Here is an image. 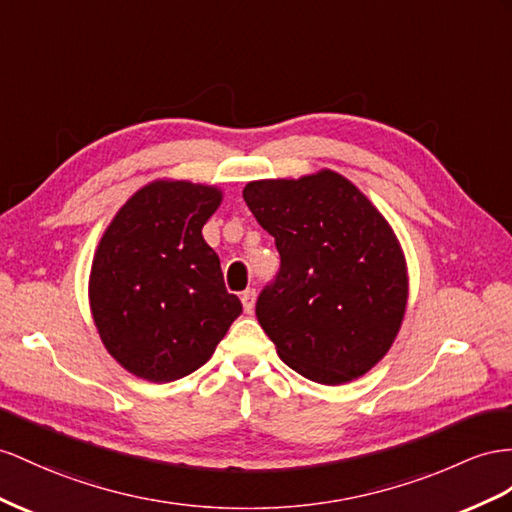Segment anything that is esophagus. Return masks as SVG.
Masks as SVG:
<instances>
[{
	"mask_svg": "<svg viewBox=\"0 0 512 512\" xmlns=\"http://www.w3.org/2000/svg\"><path fill=\"white\" fill-rule=\"evenodd\" d=\"M255 298H257V294H255V290H251V287H248V290L242 292L240 300H242V307H244L246 313H253V309H255Z\"/></svg>",
	"mask_w": 512,
	"mask_h": 512,
	"instance_id": "esophagus-1",
	"label": "esophagus"
}]
</instances>
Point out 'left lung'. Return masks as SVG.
Wrapping results in <instances>:
<instances>
[{
    "instance_id": "left-lung-1",
    "label": "left lung",
    "mask_w": 512,
    "mask_h": 512,
    "mask_svg": "<svg viewBox=\"0 0 512 512\" xmlns=\"http://www.w3.org/2000/svg\"><path fill=\"white\" fill-rule=\"evenodd\" d=\"M244 201L277 244V281L257 320L279 357L320 385L370 372L396 339L409 274L385 216L335 170L246 183Z\"/></svg>"
}]
</instances>
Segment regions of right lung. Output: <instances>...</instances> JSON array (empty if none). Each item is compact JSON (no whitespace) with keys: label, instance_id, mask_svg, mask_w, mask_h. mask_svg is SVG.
<instances>
[{"label":"right lung","instance_id":"obj_1","mask_svg":"<svg viewBox=\"0 0 512 512\" xmlns=\"http://www.w3.org/2000/svg\"><path fill=\"white\" fill-rule=\"evenodd\" d=\"M222 190L155 179L103 231L88 279V300L103 346L127 372L170 383L209 361L242 303L222 281L203 225Z\"/></svg>","mask_w":512,"mask_h":512}]
</instances>
